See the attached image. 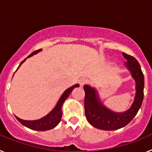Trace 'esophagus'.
<instances>
[{
    "label": "esophagus",
    "instance_id": "1",
    "mask_svg": "<svg viewBox=\"0 0 152 152\" xmlns=\"http://www.w3.org/2000/svg\"><path fill=\"white\" fill-rule=\"evenodd\" d=\"M88 80L86 78H80V80H79V84H80V86H84V84H88Z\"/></svg>",
    "mask_w": 152,
    "mask_h": 152
}]
</instances>
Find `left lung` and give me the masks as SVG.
<instances>
[{"instance_id": "left-lung-1", "label": "left lung", "mask_w": 152, "mask_h": 152, "mask_svg": "<svg viewBox=\"0 0 152 152\" xmlns=\"http://www.w3.org/2000/svg\"><path fill=\"white\" fill-rule=\"evenodd\" d=\"M123 56L127 61L125 65L135 82V98L131 107L127 110L121 113L111 110L102 103L96 88L90 85L84 86L86 118L91 126L99 129L110 131L126 126L135 117L143 101L145 80L140 64L132 56L124 52Z\"/></svg>"}]
</instances>
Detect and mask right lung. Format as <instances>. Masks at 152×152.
Here are the masks:
<instances>
[{
    "mask_svg": "<svg viewBox=\"0 0 152 152\" xmlns=\"http://www.w3.org/2000/svg\"><path fill=\"white\" fill-rule=\"evenodd\" d=\"M42 49H39L37 51H35L34 52H33L32 54L29 55L26 58L31 57V56H34V55L37 54L38 52H41ZM26 58L23 60L22 62L20 63V64L19 65L18 68H20L21 64L26 61ZM17 68V69H18ZM79 87L78 84H76L75 85L72 86L71 88H68L67 90L64 91L61 96H60L59 100L57 102L56 105L55 106V107L52 109V110L49 113L45 115L43 117L40 118L39 119H36V120H24V119H20V118L16 116L17 119L18 120L20 123L22 125H23L24 126H26L27 128L31 129L36 130V131H46V130H50L52 129L55 128L56 126H58V124L60 123L61 119V116H62V113H61V107H62L63 103L65 101L67 98L68 97V96L70 95V94L72 92L73 89L75 88H77Z\"/></svg>",
    "mask_w": 152,
    "mask_h": 152,
    "instance_id": "1",
    "label": "right lung"
}]
</instances>
